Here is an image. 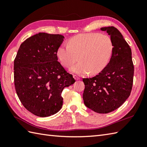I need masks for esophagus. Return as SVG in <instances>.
Wrapping results in <instances>:
<instances>
[{
    "label": "esophagus",
    "mask_w": 147,
    "mask_h": 147,
    "mask_svg": "<svg viewBox=\"0 0 147 147\" xmlns=\"http://www.w3.org/2000/svg\"><path fill=\"white\" fill-rule=\"evenodd\" d=\"M73 78L74 79H75L76 80H79L80 78V77L78 76H77V75H75V74H74V75H73Z\"/></svg>",
    "instance_id": "obj_1"
}]
</instances>
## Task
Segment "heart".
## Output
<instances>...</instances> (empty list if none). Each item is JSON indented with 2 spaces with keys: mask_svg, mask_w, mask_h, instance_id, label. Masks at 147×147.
<instances>
[{
  "mask_svg": "<svg viewBox=\"0 0 147 147\" xmlns=\"http://www.w3.org/2000/svg\"><path fill=\"white\" fill-rule=\"evenodd\" d=\"M111 38L98 33H81L69 40V44H62L57 50V57L65 67H69L77 60L78 63L69 68L73 73L84 75L96 74L109 63L113 53Z\"/></svg>",
  "mask_w": 147,
  "mask_h": 147,
  "instance_id": "1",
  "label": "heart"
}]
</instances>
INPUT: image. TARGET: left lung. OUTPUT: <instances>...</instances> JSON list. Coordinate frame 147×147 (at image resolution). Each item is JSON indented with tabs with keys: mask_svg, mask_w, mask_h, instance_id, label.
I'll return each mask as SVG.
<instances>
[{
	"mask_svg": "<svg viewBox=\"0 0 147 147\" xmlns=\"http://www.w3.org/2000/svg\"><path fill=\"white\" fill-rule=\"evenodd\" d=\"M110 35L114 45L110 61L98 75L83 78V98L87 107L100 114H107L119 108L131 92L134 65L131 50L116 28H101Z\"/></svg>",
	"mask_w": 147,
	"mask_h": 147,
	"instance_id": "1",
	"label": "left lung"
}]
</instances>
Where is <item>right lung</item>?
<instances>
[{
    "mask_svg": "<svg viewBox=\"0 0 147 147\" xmlns=\"http://www.w3.org/2000/svg\"><path fill=\"white\" fill-rule=\"evenodd\" d=\"M64 36L38 33L21 43L14 62L16 92L28 111L48 117L60 111L61 93L75 82L58 62L57 50Z\"/></svg>",
    "mask_w": 147,
    "mask_h": 147,
    "instance_id": "obj_1",
    "label": "right lung"
}]
</instances>
